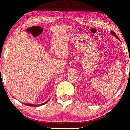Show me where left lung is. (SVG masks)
<instances>
[{"label":"left lung","instance_id":"1","mask_svg":"<svg viewBox=\"0 0 130 130\" xmlns=\"http://www.w3.org/2000/svg\"><path fill=\"white\" fill-rule=\"evenodd\" d=\"M111 34L113 35V36H115L116 37V38H118V40H120V38H118V37L117 36V35L116 34H115V33L113 32V31H111Z\"/></svg>","mask_w":130,"mask_h":130}]
</instances>
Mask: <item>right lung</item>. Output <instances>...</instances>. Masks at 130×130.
I'll return each instance as SVG.
<instances>
[{"mask_svg": "<svg viewBox=\"0 0 130 130\" xmlns=\"http://www.w3.org/2000/svg\"><path fill=\"white\" fill-rule=\"evenodd\" d=\"M48 101H49V99L47 101H46L45 103H42V104H39V105H34V104H27V103H23L24 104H25V105H27V106H31V107H38V106H41V105H43V104H45V103H46L47 102H48Z\"/></svg>", "mask_w": 130, "mask_h": 130, "instance_id": "obj_1", "label": "right lung"}]
</instances>
